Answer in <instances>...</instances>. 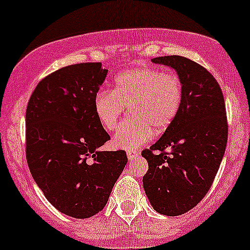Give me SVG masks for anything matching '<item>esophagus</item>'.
<instances>
[{
  "label": "esophagus",
  "mask_w": 250,
  "mask_h": 250,
  "mask_svg": "<svg viewBox=\"0 0 250 250\" xmlns=\"http://www.w3.org/2000/svg\"><path fill=\"white\" fill-rule=\"evenodd\" d=\"M127 157L129 161L137 160V158H139V152H138V151H128Z\"/></svg>",
  "instance_id": "esophagus-1"
}]
</instances>
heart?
Listing matches in <instances>:
<instances>
[{
	"instance_id": "b5f03b06",
	"label": "heart",
	"mask_w": 250,
	"mask_h": 250,
	"mask_svg": "<svg viewBox=\"0 0 250 250\" xmlns=\"http://www.w3.org/2000/svg\"><path fill=\"white\" fill-rule=\"evenodd\" d=\"M183 83L174 72H163L148 66L134 67L115 78L112 90L95 95L94 111L100 125L113 130L130 107L133 120L122 123L112 138V146L134 150L152 138L153 129H167L180 110Z\"/></svg>"
}]
</instances>
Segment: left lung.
<instances>
[{"instance_id": "8db88e82", "label": "left lung", "mask_w": 250, "mask_h": 250, "mask_svg": "<svg viewBox=\"0 0 250 250\" xmlns=\"http://www.w3.org/2000/svg\"><path fill=\"white\" fill-rule=\"evenodd\" d=\"M152 62L175 70L183 102L162 137L141 153L148 163L143 185L157 213L176 216L201 202L218 173L228 144L225 102L215 78L197 62L180 55Z\"/></svg>"}]
</instances>
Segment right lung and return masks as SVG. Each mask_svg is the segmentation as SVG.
Segmentation results:
<instances>
[{
  "mask_svg": "<svg viewBox=\"0 0 250 250\" xmlns=\"http://www.w3.org/2000/svg\"><path fill=\"white\" fill-rule=\"evenodd\" d=\"M102 62H82L48 75L35 88L25 115L26 160L48 202L87 219L106 206L128 162L125 151H100L110 140L94 99L106 78Z\"/></svg>",
  "mask_w": 250,
  "mask_h": 250,
  "instance_id": "obj_1",
  "label": "right lung"
}]
</instances>
